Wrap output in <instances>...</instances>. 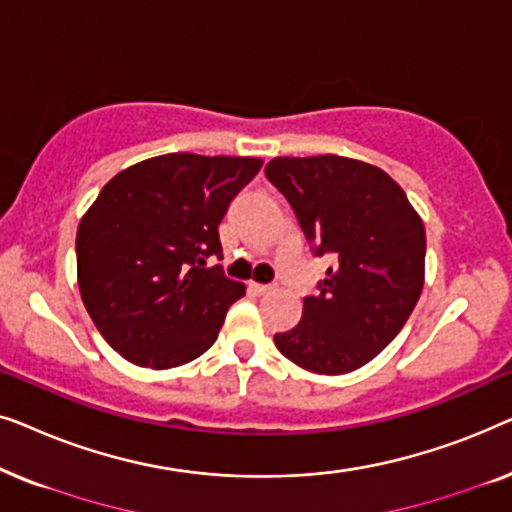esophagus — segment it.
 Masks as SVG:
<instances>
[{
	"instance_id": "1",
	"label": "esophagus",
	"mask_w": 512,
	"mask_h": 512,
	"mask_svg": "<svg viewBox=\"0 0 512 512\" xmlns=\"http://www.w3.org/2000/svg\"><path fill=\"white\" fill-rule=\"evenodd\" d=\"M249 291L256 293V296H265V293L275 291V286H272V284H256V282H251V284H249Z\"/></svg>"
}]
</instances>
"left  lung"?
<instances>
[{
    "instance_id": "8db88e82",
    "label": "left lung",
    "mask_w": 512,
    "mask_h": 512,
    "mask_svg": "<svg viewBox=\"0 0 512 512\" xmlns=\"http://www.w3.org/2000/svg\"><path fill=\"white\" fill-rule=\"evenodd\" d=\"M265 177L289 200L314 256L335 258L303 319L275 335L296 366L342 375L375 359L424 286V223L380 167L342 156L275 158Z\"/></svg>"
}]
</instances>
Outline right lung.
I'll return each mask as SVG.
<instances>
[{
    "label": "right lung",
    "instance_id": "obj_1",
    "mask_svg": "<svg viewBox=\"0 0 512 512\" xmlns=\"http://www.w3.org/2000/svg\"><path fill=\"white\" fill-rule=\"evenodd\" d=\"M261 158L165 153L118 172L76 233L83 305L130 363L174 368L214 345L244 284L226 277L219 223Z\"/></svg>",
    "mask_w": 512,
    "mask_h": 512
}]
</instances>
